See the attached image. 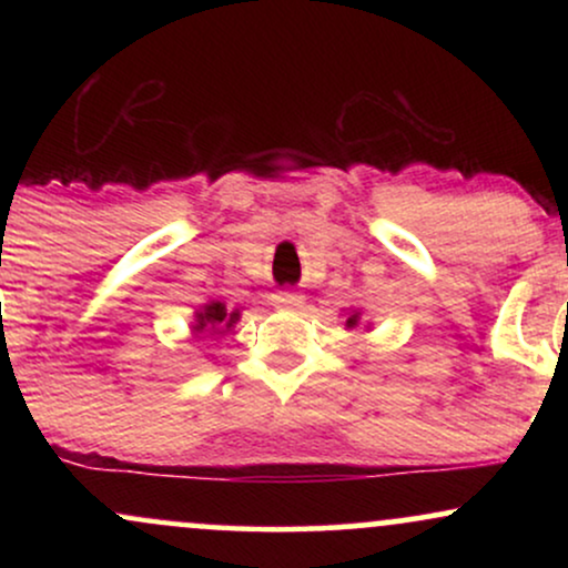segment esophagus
Instances as JSON below:
<instances>
[{"instance_id":"esophagus-1","label":"esophagus","mask_w":568,"mask_h":568,"mask_svg":"<svg viewBox=\"0 0 568 568\" xmlns=\"http://www.w3.org/2000/svg\"><path fill=\"white\" fill-rule=\"evenodd\" d=\"M270 302H272V306H275V310H298V306L304 304L302 296H298V293H291V291L272 293Z\"/></svg>"}]
</instances>
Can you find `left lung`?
I'll list each match as a JSON object with an SVG mask.
<instances>
[{
    "mask_svg": "<svg viewBox=\"0 0 568 568\" xmlns=\"http://www.w3.org/2000/svg\"><path fill=\"white\" fill-rule=\"evenodd\" d=\"M347 328L352 331V328H361V312H357V310H352L349 312V315H347ZM371 328V323L366 325V331Z\"/></svg>",
    "mask_w": 568,
    "mask_h": 568,
    "instance_id": "left-lung-1",
    "label": "left lung"
}]
</instances>
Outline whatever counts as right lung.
<instances>
[{"instance_id":"right-lung-1","label":"right lung","mask_w":568,"mask_h":568,"mask_svg":"<svg viewBox=\"0 0 568 568\" xmlns=\"http://www.w3.org/2000/svg\"><path fill=\"white\" fill-rule=\"evenodd\" d=\"M237 321H240V310H226L224 302L211 298V302H205L194 310L192 331L194 334H205L213 338V336L226 334V331H232Z\"/></svg>"}]
</instances>
